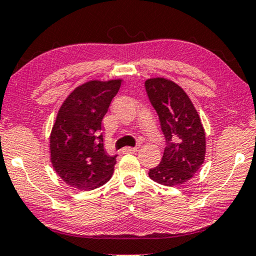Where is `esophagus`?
Listing matches in <instances>:
<instances>
[{"mask_svg":"<svg viewBox=\"0 0 256 256\" xmlns=\"http://www.w3.org/2000/svg\"><path fill=\"white\" fill-rule=\"evenodd\" d=\"M138 147H134V148H132V147H126V148H124V149H122V152H124V154H126V152H132H132H138Z\"/></svg>","mask_w":256,"mask_h":256,"instance_id":"obj_1","label":"esophagus"}]
</instances>
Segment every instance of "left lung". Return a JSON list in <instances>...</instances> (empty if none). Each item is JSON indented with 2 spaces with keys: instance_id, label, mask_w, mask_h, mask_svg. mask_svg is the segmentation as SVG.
Listing matches in <instances>:
<instances>
[{
  "instance_id": "1",
  "label": "left lung",
  "mask_w": 256,
  "mask_h": 256,
  "mask_svg": "<svg viewBox=\"0 0 256 256\" xmlns=\"http://www.w3.org/2000/svg\"><path fill=\"white\" fill-rule=\"evenodd\" d=\"M144 86L168 144L160 164L149 170V178L168 187L181 186L204 161L206 134L200 115L187 92L172 80L152 78Z\"/></svg>"
}]
</instances>
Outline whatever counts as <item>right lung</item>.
Masks as SVG:
<instances>
[{"mask_svg": "<svg viewBox=\"0 0 256 256\" xmlns=\"http://www.w3.org/2000/svg\"><path fill=\"white\" fill-rule=\"evenodd\" d=\"M121 84V78L84 82L58 109L49 138L50 161L70 187L92 190L110 180L116 155L110 156L104 149L102 118Z\"/></svg>", "mask_w": 256, "mask_h": 256, "instance_id": "right-lung-1", "label": "right lung"}]
</instances>
